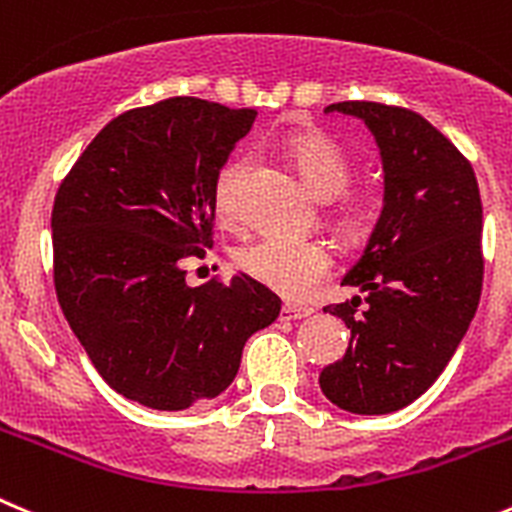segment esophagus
I'll return each mask as SVG.
<instances>
[{"mask_svg":"<svg viewBox=\"0 0 512 512\" xmlns=\"http://www.w3.org/2000/svg\"><path fill=\"white\" fill-rule=\"evenodd\" d=\"M314 314L311 306H299V304H284L281 306V319L284 321H299V319H309Z\"/></svg>","mask_w":512,"mask_h":512,"instance_id":"obj_1","label":"esophagus"}]
</instances>
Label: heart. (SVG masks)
Here are the masks:
<instances>
[{"mask_svg":"<svg viewBox=\"0 0 512 512\" xmlns=\"http://www.w3.org/2000/svg\"><path fill=\"white\" fill-rule=\"evenodd\" d=\"M289 158L294 160L304 183L319 201H334L347 193L352 183V168L347 158L321 133L294 135L289 140ZM248 165H251L248 158H233L216 175L213 203L218 218L226 226H238L243 221L241 188ZM334 218L344 233H357L367 223V208L362 203L347 201L337 208ZM236 266L253 281L286 299H304L326 279L332 269V253L324 243L311 238L261 236L238 248Z\"/></svg>","mask_w":512,"mask_h":512,"instance_id":"heart-1","label":"heart"}]
</instances>
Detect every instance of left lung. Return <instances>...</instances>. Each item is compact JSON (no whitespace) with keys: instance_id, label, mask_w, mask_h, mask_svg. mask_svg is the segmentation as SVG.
<instances>
[{"instance_id":"1","label":"left lung","mask_w":512,"mask_h":512,"mask_svg":"<svg viewBox=\"0 0 512 512\" xmlns=\"http://www.w3.org/2000/svg\"><path fill=\"white\" fill-rule=\"evenodd\" d=\"M379 145L384 208L344 286L364 291L324 306L352 332L347 354L321 369L329 402L387 415L432 387L465 337L483 291V203L472 165L407 107L334 102Z\"/></svg>"}]
</instances>
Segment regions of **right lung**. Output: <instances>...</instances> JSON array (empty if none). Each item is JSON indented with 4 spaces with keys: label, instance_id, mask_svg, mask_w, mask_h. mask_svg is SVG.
<instances>
[{
    "label": "right lung",
    "instance_id": "obj_1",
    "mask_svg": "<svg viewBox=\"0 0 512 512\" xmlns=\"http://www.w3.org/2000/svg\"><path fill=\"white\" fill-rule=\"evenodd\" d=\"M256 110L168 97L118 115L60 183L55 291L100 377L150 410L178 412L233 382L243 344L281 311L236 274L186 284L213 246V186Z\"/></svg>",
    "mask_w": 512,
    "mask_h": 512
}]
</instances>
